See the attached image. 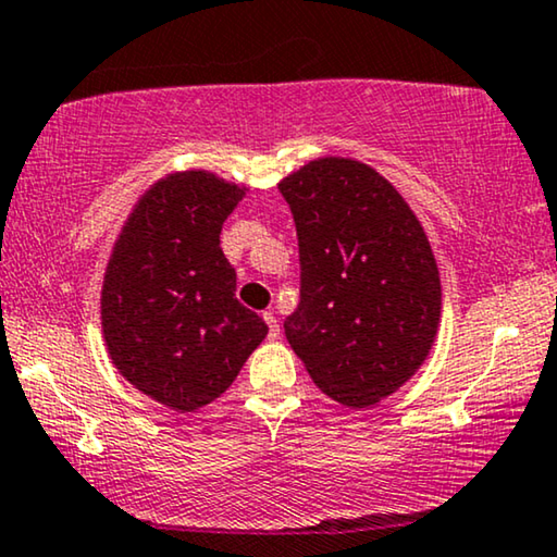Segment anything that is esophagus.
Instances as JSON below:
<instances>
[{
  "instance_id": "esophagus-1",
  "label": "esophagus",
  "mask_w": 557,
  "mask_h": 557,
  "mask_svg": "<svg viewBox=\"0 0 557 557\" xmlns=\"http://www.w3.org/2000/svg\"><path fill=\"white\" fill-rule=\"evenodd\" d=\"M263 319H265V324H269V339H278L281 326H278V319H276V314H273V311H265Z\"/></svg>"
}]
</instances>
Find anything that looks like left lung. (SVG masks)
Here are the masks:
<instances>
[{"mask_svg":"<svg viewBox=\"0 0 557 557\" xmlns=\"http://www.w3.org/2000/svg\"><path fill=\"white\" fill-rule=\"evenodd\" d=\"M299 238V307L286 339L311 380L349 408L398 391L431 352L441 281L421 223L391 182L324 157L278 185Z\"/></svg>","mask_w":557,"mask_h":557,"instance_id":"1","label":"left lung"}]
</instances>
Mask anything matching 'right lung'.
Listing matches in <instances>:
<instances>
[{
  "mask_svg": "<svg viewBox=\"0 0 557 557\" xmlns=\"http://www.w3.org/2000/svg\"><path fill=\"white\" fill-rule=\"evenodd\" d=\"M243 187L177 172L149 187L106 265L101 324L116 370L189 413L225 393L269 326L235 299L220 231Z\"/></svg>",
  "mask_w": 557,
  "mask_h": 557,
  "instance_id": "obj_1",
  "label": "right lung"
}]
</instances>
